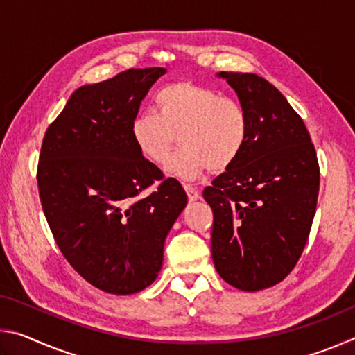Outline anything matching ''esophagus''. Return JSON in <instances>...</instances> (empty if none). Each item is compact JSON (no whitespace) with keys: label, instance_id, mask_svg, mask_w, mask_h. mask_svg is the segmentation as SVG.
I'll return each mask as SVG.
<instances>
[{"label":"esophagus","instance_id":"obj_1","mask_svg":"<svg viewBox=\"0 0 355 355\" xmlns=\"http://www.w3.org/2000/svg\"><path fill=\"white\" fill-rule=\"evenodd\" d=\"M184 191H186V194H188L189 202H194L199 199V191H197L192 184H184Z\"/></svg>","mask_w":355,"mask_h":355}]
</instances>
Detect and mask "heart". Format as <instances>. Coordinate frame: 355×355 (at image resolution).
Here are the masks:
<instances>
[{
	"mask_svg": "<svg viewBox=\"0 0 355 355\" xmlns=\"http://www.w3.org/2000/svg\"><path fill=\"white\" fill-rule=\"evenodd\" d=\"M155 103L156 112L142 111L130 125L131 139L150 163L163 164L169 158L177 135L182 148L167 171L184 180L200 177L207 169L225 171L243 153L250 122L239 100L182 81L161 89Z\"/></svg>",
	"mask_w": 355,
	"mask_h": 355,
	"instance_id": "1",
	"label": "heart"
}]
</instances>
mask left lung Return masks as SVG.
Instances as JSON below:
<instances>
[{
	"label": "left lung",
	"mask_w": 355,
	"mask_h": 355,
	"mask_svg": "<svg viewBox=\"0 0 355 355\" xmlns=\"http://www.w3.org/2000/svg\"><path fill=\"white\" fill-rule=\"evenodd\" d=\"M249 114L239 158L203 189L211 255L228 285L260 291L293 271L315 218L320 164L304 120L264 78L220 71Z\"/></svg>",
	"instance_id": "left-lung-1"
}]
</instances>
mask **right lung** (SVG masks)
Instances as JSON below:
<instances>
[{
  "instance_id": "right-lung-1",
  "label": "right lung",
  "mask_w": 355,
  "mask_h": 355,
  "mask_svg": "<svg viewBox=\"0 0 355 355\" xmlns=\"http://www.w3.org/2000/svg\"><path fill=\"white\" fill-rule=\"evenodd\" d=\"M164 73L130 69L80 87L42 142L37 184L48 225L71 268L105 293L133 294L152 284L188 202L130 135L142 98Z\"/></svg>"
}]
</instances>
